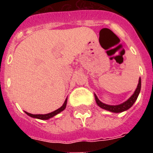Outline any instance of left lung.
I'll return each mask as SVG.
<instances>
[{
  "label": "left lung",
  "instance_id": "left-lung-1",
  "mask_svg": "<svg viewBox=\"0 0 153 153\" xmlns=\"http://www.w3.org/2000/svg\"><path fill=\"white\" fill-rule=\"evenodd\" d=\"M140 86H141V81H140V79H139V82H138L137 87L136 89L135 92L133 94V95L131 96L130 98H128V100L126 102H123L122 104L117 105H106L102 103V102H100V100L98 99V97L95 96V100L98 105L102 108V109H106V110H109L110 112H113V113H121V112H123L125 110H127L130 108L132 105H133V103L136 102L137 98L138 95H139V93L140 91Z\"/></svg>",
  "mask_w": 153,
  "mask_h": 153
}]
</instances>
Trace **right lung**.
Here are the masks:
<instances>
[{
	"label": "right lung",
	"mask_w": 153,
	"mask_h": 153,
	"mask_svg": "<svg viewBox=\"0 0 153 153\" xmlns=\"http://www.w3.org/2000/svg\"><path fill=\"white\" fill-rule=\"evenodd\" d=\"M67 99H66L62 105V106L60 107L59 109H56L55 110L54 112H51L50 114H29V113H27V112H25L26 114L28 115V116L32 117H34V118H38V119H40V120H48V119L51 118L52 117H54L55 115L58 114L60 112H62V110H64L65 108H66V105H67Z\"/></svg>",
	"instance_id": "right-lung-1"
}]
</instances>
